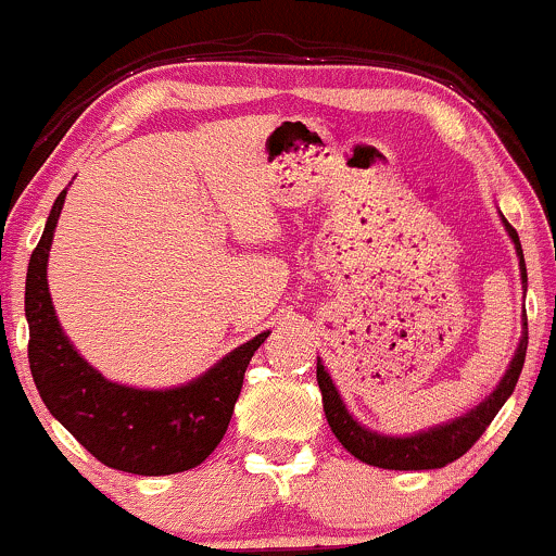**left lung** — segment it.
I'll return each mask as SVG.
<instances>
[{"label":"left lung","instance_id":"8db88e82","mask_svg":"<svg viewBox=\"0 0 556 556\" xmlns=\"http://www.w3.org/2000/svg\"><path fill=\"white\" fill-rule=\"evenodd\" d=\"M506 235L511 237L517 250V258H520V279L528 288V268L526 258H522V245L520 237H517L515 227L502 216ZM526 351H528V316L522 314V338L517 345L515 356H511L509 369L504 371L502 382L493 388V393L485 401H480L478 406L469 408L462 417L451 419L446 425H435L430 430L414 432V435H382V432L369 430L362 422L353 419V414L348 412L343 399H340L338 388H334L332 377L327 375L321 358H316V382L321 390V404H325L327 422L332 427L334 438L343 443V448L351 451L356 459H362L364 465L382 467V469H438L446 467L451 462H456L459 456H465L469 448L475 446L480 435L485 432V427L493 422V417L498 414V408L506 404L511 393H515L517 380H520L522 364H526Z\"/></svg>","mask_w":556,"mask_h":556}]
</instances>
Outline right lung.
I'll return each instance as SVG.
<instances>
[{"instance_id":"obj_1","label":"right lung","mask_w":556,"mask_h":556,"mask_svg":"<svg viewBox=\"0 0 556 556\" xmlns=\"http://www.w3.org/2000/svg\"><path fill=\"white\" fill-rule=\"evenodd\" d=\"M65 192L54 200L26 277L28 364L36 390L52 417L102 465L131 475H174L198 467L222 443L250 358L268 332L235 348L187 386L142 390L105 380L65 338L47 285Z\"/></svg>"}]
</instances>
